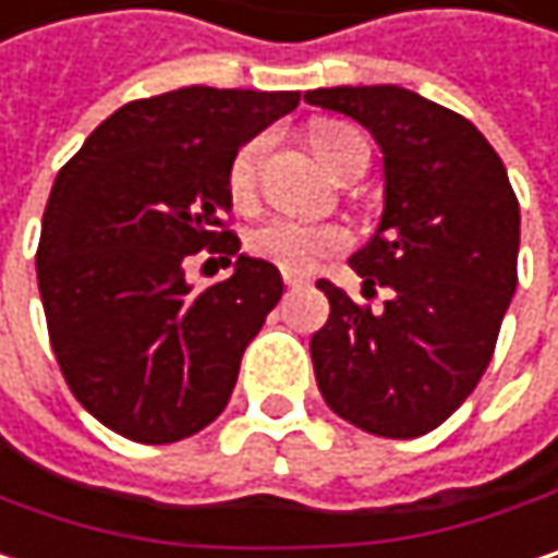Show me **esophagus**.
Instances as JSON below:
<instances>
[{"instance_id": "1", "label": "esophagus", "mask_w": 558, "mask_h": 558, "mask_svg": "<svg viewBox=\"0 0 558 558\" xmlns=\"http://www.w3.org/2000/svg\"><path fill=\"white\" fill-rule=\"evenodd\" d=\"M282 282H286L289 289H302V286H308V276H299V272H282Z\"/></svg>"}]
</instances>
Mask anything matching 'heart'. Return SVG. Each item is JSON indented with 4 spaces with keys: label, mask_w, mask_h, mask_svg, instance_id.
Masks as SVG:
<instances>
[{
    "label": "heart",
    "mask_w": 558,
    "mask_h": 558,
    "mask_svg": "<svg viewBox=\"0 0 558 558\" xmlns=\"http://www.w3.org/2000/svg\"><path fill=\"white\" fill-rule=\"evenodd\" d=\"M353 137H356V131L343 128V124H324L314 131V150L327 163V170L337 163V157L343 154V147ZM263 150H266V137H253L234 154L231 170H228V189L234 198H250V192L256 185ZM347 241H350V234L340 225L308 221V218H295V215H269L246 231V250L286 272H308L324 256L343 250Z\"/></svg>",
    "instance_id": "1"
}]
</instances>
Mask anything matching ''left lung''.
Wrapping results in <instances>:
<instances>
[{
	"instance_id": "8db88e82",
	"label": "left lung",
	"mask_w": 558,
	"mask_h": 558,
	"mask_svg": "<svg viewBox=\"0 0 558 558\" xmlns=\"http://www.w3.org/2000/svg\"><path fill=\"white\" fill-rule=\"evenodd\" d=\"M305 102L360 121L383 150L376 234L350 256L379 314L320 279L327 324L312 337L317 388L366 434L411 440L440 427L492 363L518 289L521 208L482 131L401 86L312 89Z\"/></svg>"
}]
</instances>
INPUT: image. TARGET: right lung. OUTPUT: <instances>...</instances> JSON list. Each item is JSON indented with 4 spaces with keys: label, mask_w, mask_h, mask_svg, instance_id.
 Returning a JSON list of instances; mask_svg holds the SVG:
<instances>
[{
    "label": "right lung",
    "mask_w": 558,
    "mask_h": 558,
    "mask_svg": "<svg viewBox=\"0 0 558 558\" xmlns=\"http://www.w3.org/2000/svg\"><path fill=\"white\" fill-rule=\"evenodd\" d=\"M299 99L211 86L137 99L53 179L37 289L60 373L108 430L175 444L225 411L246 343L282 299L279 269L221 228L228 170ZM205 245L238 255L235 272L192 290L184 259Z\"/></svg>",
    "instance_id": "obj_1"
}]
</instances>
